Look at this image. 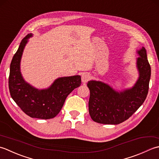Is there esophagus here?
I'll list each match as a JSON object with an SVG mask.
<instances>
[{
	"label": "esophagus",
	"mask_w": 159,
	"mask_h": 159,
	"mask_svg": "<svg viewBox=\"0 0 159 159\" xmlns=\"http://www.w3.org/2000/svg\"><path fill=\"white\" fill-rule=\"evenodd\" d=\"M90 80V75L88 73H84L82 75V81L83 83H86Z\"/></svg>",
	"instance_id": "1"
}]
</instances>
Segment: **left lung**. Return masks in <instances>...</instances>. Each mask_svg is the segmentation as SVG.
Wrapping results in <instances>:
<instances>
[{
    "label": "left lung",
    "mask_w": 159,
    "mask_h": 159,
    "mask_svg": "<svg viewBox=\"0 0 159 159\" xmlns=\"http://www.w3.org/2000/svg\"><path fill=\"white\" fill-rule=\"evenodd\" d=\"M137 66L139 79L134 86L123 91H116L108 84L99 81H89V111L94 121L116 125L125 121L137 111L146 99L151 75V67L146 50L137 51Z\"/></svg>",
    "instance_id": "obj_1"
}]
</instances>
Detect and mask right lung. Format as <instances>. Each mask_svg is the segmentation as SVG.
I'll list each match as a JSON object with an SVG mask.
<instances>
[{"label": "right lung", "instance_id": "1", "mask_svg": "<svg viewBox=\"0 0 159 159\" xmlns=\"http://www.w3.org/2000/svg\"><path fill=\"white\" fill-rule=\"evenodd\" d=\"M22 39L10 64L9 89L11 98L26 115L32 118L48 119L55 117L61 111L66 98L81 85V77L74 75L60 77L49 88L39 90L24 80L20 73V60L28 39Z\"/></svg>", "mask_w": 159, "mask_h": 159}]
</instances>
